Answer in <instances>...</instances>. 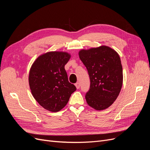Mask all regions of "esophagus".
Returning <instances> with one entry per match:
<instances>
[{
    "label": "esophagus",
    "instance_id": "esophagus-1",
    "mask_svg": "<svg viewBox=\"0 0 150 150\" xmlns=\"http://www.w3.org/2000/svg\"><path fill=\"white\" fill-rule=\"evenodd\" d=\"M75 86H76V87L77 89H79L80 88V84H79V83H76L75 84Z\"/></svg>",
    "mask_w": 150,
    "mask_h": 150
}]
</instances>
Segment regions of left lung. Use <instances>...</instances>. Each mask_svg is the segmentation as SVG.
<instances>
[{"mask_svg": "<svg viewBox=\"0 0 150 150\" xmlns=\"http://www.w3.org/2000/svg\"><path fill=\"white\" fill-rule=\"evenodd\" d=\"M79 56L90 78L86 102L95 110H105L114 103L122 88L123 77L120 56L106 46L82 49Z\"/></svg>", "mask_w": 150, "mask_h": 150, "instance_id": "8db88e82", "label": "left lung"}]
</instances>
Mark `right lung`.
<instances>
[{
	"mask_svg": "<svg viewBox=\"0 0 150 150\" xmlns=\"http://www.w3.org/2000/svg\"><path fill=\"white\" fill-rule=\"evenodd\" d=\"M70 57L65 52H49L38 57L31 66L29 83L32 94L48 111H59L76 90L64 69Z\"/></svg>",
	"mask_w": 150,
	"mask_h": 150,
	"instance_id": "1",
	"label": "right lung"
}]
</instances>
